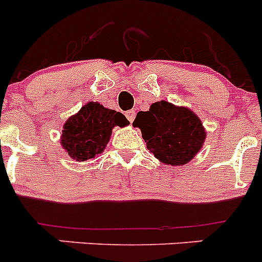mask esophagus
Returning a JSON list of instances; mask_svg holds the SVG:
<instances>
[{"label": "esophagus", "instance_id": "esophagus-1", "mask_svg": "<svg viewBox=\"0 0 262 262\" xmlns=\"http://www.w3.org/2000/svg\"><path fill=\"white\" fill-rule=\"evenodd\" d=\"M135 110H128L126 113V118L127 119H128V122L129 123H133L134 122V119H135Z\"/></svg>", "mask_w": 262, "mask_h": 262}]
</instances>
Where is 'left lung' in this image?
Here are the masks:
<instances>
[{
  "label": "left lung",
  "mask_w": 262,
  "mask_h": 262,
  "mask_svg": "<svg viewBox=\"0 0 262 262\" xmlns=\"http://www.w3.org/2000/svg\"><path fill=\"white\" fill-rule=\"evenodd\" d=\"M133 126L140 128L148 151L165 165L187 164L206 140L202 120L193 110L164 99L139 111Z\"/></svg>",
  "instance_id": "obj_1"
}]
</instances>
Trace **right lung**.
I'll list each match as a JSON object with an SVG mask.
<instances>
[{
	"label": "right lung",
	"mask_w": 262,
	"mask_h": 262,
	"mask_svg": "<svg viewBox=\"0 0 262 262\" xmlns=\"http://www.w3.org/2000/svg\"><path fill=\"white\" fill-rule=\"evenodd\" d=\"M128 124L129 122L122 113L92 101L66 120L60 144L68 156L76 161L96 159L105 151L113 128Z\"/></svg>",
	"instance_id": "obj_1"
}]
</instances>
